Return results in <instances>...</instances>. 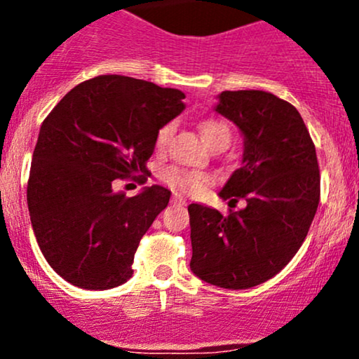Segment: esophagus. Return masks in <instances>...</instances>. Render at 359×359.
I'll use <instances>...</instances> for the list:
<instances>
[{
    "label": "esophagus",
    "mask_w": 359,
    "mask_h": 359,
    "mask_svg": "<svg viewBox=\"0 0 359 359\" xmlns=\"http://www.w3.org/2000/svg\"><path fill=\"white\" fill-rule=\"evenodd\" d=\"M172 204H177V205H185V201L182 199V197L177 196V194H175V196L172 197Z\"/></svg>",
    "instance_id": "34e87169"
}]
</instances>
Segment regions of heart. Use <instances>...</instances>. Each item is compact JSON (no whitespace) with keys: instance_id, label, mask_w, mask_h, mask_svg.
<instances>
[{"instance_id":"b5f03b06","label":"heart","mask_w":359,"mask_h":359,"mask_svg":"<svg viewBox=\"0 0 359 359\" xmlns=\"http://www.w3.org/2000/svg\"><path fill=\"white\" fill-rule=\"evenodd\" d=\"M201 133L209 147L214 145H229L231 142V130H229L228 123L221 121V119H205L201 123ZM172 135H174V125L167 123L156 131L155 147L158 150H165V147L170 142ZM162 180L172 189L182 192H197L205 187L208 184L212 182V177L205 172L201 170H185L180 167H167L162 172Z\"/></svg>"}]
</instances>
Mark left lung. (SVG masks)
I'll return each instance as SVG.
<instances>
[{"label": "left lung", "mask_w": 359, "mask_h": 359, "mask_svg": "<svg viewBox=\"0 0 359 359\" xmlns=\"http://www.w3.org/2000/svg\"><path fill=\"white\" fill-rule=\"evenodd\" d=\"M214 109L243 135L241 167L219 197L246 201L221 214L189 205L196 277L221 288L257 287L294 258L314 219L320 197L316 147L290 102L265 90H224Z\"/></svg>", "instance_id": "1"}]
</instances>
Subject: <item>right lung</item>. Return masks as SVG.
<instances>
[{"instance_id":"add662e5","label":"right lung","mask_w":359,"mask_h":359,"mask_svg":"<svg viewBox=\"0 0 359 359\" xmlns=\"http://www.w3.org/2000/svg\"><path fill=\"white\" fill-rule=\"evenodd\" d=\"M184 97L154 82L100 76L69 90L43 119L28 211L45 259L69 283L106 290L133 275L140 240L170 191L151 185L126 197L113 185L131 175L145 182L156 131L182 113Z\"/></svg>"}]
</instances>
